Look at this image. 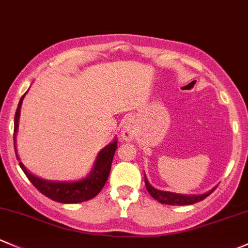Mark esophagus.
<instances>
[{"instance_id":"esophagus-1","label":"esophagus","mask_w":248,"mask_h":248,"mask_svg":"<svg viewBox=\"0 0 248 248\" xmlns=\"http://www.w3.org/2000/svg\"><path fill=\"white\" fill-rule=\"evenodd\" d=\"M135 134H137V131H135L134 122L132 121L131 119H127L124 121V124H122L121 129V135L126 141H131V140L134 139Z\"/></svg>"}]
</instances>
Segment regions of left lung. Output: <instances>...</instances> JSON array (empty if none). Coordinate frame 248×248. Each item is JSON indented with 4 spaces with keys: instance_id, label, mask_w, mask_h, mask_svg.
Here are the masks:
<instances>
[{
    "instance_id": "obj_1",
    "label": "left lung",
    "mask_w": 248,
    "mask_h": 248,
    "mask_svg": "<svg viewBox=\"0 0 248 248\" xmlns=\"http://www.w3.org/2000/svg\"><path fill=\"white\" fill-rule=\"evenodd\" d=\"M145 186L147 191L150 192L151 196L155 200H157L161 204H170V205H187V204H194V203L200 202V201L204 200L205 197L209 196L210 194L216 189L215 186L209 191L203 192V194L197 195H184V194H177V192L171 191H164V190H158L155 186H152L148 182L147 177L145 174Z\"/></svg>"
}]
</instances>
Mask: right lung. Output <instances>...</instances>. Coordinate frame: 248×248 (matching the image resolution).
<instances>
[{"label": "right lung", "instance_id": "right-lung-1", "mask_svg": "<svg viewBox=\"0 0 248 248\" xmlns=\"http://www.w3.org/2000/svg\"><path fill=\"white\" fill-rule=\"evenodd\" d=\"M26 93L21 97L14 119V147L17 160H20V157L16 150V135L19 131L21 106H22V101ZM116 148L117 139L114 138L113 141L104 146L98 152L89 174L85 176L84 178L77 179V181H48V179L40 178L28 171L22 161H20L19 165L31 181V183L48 199L61 203H80L93 199L102 190L107 179H108Z\"/></svg>", "mask_w": 248, "mask_h": 248}]
</instances>
